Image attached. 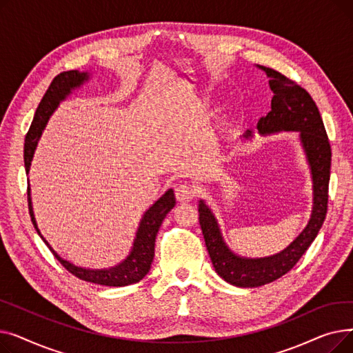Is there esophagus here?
Masks as SVG:
<instances>
[{
  "mask_svg": "<svg viewBox=\"0 0 353 353\" xmlns=\"http://www.w3.org/2000/svg\"><path fill=\"white\" fill-rule=\"evenodd\" d=\"M174 194L179 201H190L196 196V189L186 183L179 184L174 190Z\"/></svg>",
  "mask_w": 353,
  "mask_h": 353,
  "instance_id": "34e87169",
  "label": "esophagus"
}]
</instances>
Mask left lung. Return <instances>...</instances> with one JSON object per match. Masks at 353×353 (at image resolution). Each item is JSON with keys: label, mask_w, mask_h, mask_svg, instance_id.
<instances>
[{"label": "left lung", "mask_w": 353, "mask_h": 353, "mask_svg": "<svg viewBox=\"0 0 353 353\" xmlns=\"http://www.w3.org/2000/svg\"><path fill=\"white\" fill-rule=\"evenodd\" d=\"M257 67L266 72L273 97L272 110L265 117L259 119L256 127L261 134L299 132L301 143L310 165L313 208L307 226L285 250L269 257L249 259L234 254L228 248L214 214L206 203L200 200L199 221L213 268L221 279L239 288H257L270 283L298 263L323 225L329 197L332 150L316 103L303 87L283 76L282 72L263 65ZM245 137H252L250 130H248Z\"/></svg>", "instance_id": "8db88e82"}]
</instances>
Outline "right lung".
Here are the masks:
<instances>
[{"label": "right lung", "instance_id": "right-lung-1", "mask_svg": "<svg viewBox=\"0 0 353 353\" xmlns=\"http://www.w3.org/2000/svg\"><path fill=\"white\" fill-rule=\"evenodd\" d=\"M87 80H88L87 72H80L79 70H71V71L60 72L59 76L54 77V80L51 81L43 100L40 101L39 107H37V110H35L34 120H32L31 127L26 136L24 164H26L27 174L30 172V165H31V160H32V156L35 152L37 143H39V139L43 133V130H44L50 116L52 114V111L57 108L59 104L70 94L71 90L80 87ZM27 193H28V210H30L32 225H34L37 233H39V236L44 240V243L51 250V253L55 256V259H57V261L71 274L79 277V279H81V281L103 285V286H116V288L137 283L148 273V270H150L153 257H154V243H156L157 232L161 226V221L164 220L165 214L169 213L176 205L173 189H169L161 197H159V200H156L143 214L137 233H136L132 252H130V254L124 259L120 265H117L114 268H110V269H84V268L74 266L72 263L64 261V259L60 257L57 254V252H55L48 245L47 240L40 233L39 228H37V221H35L32 205H31L30 186H28Z\"/></svg>", "mask_w": 353, "mask_h": 353}]
</instances>
